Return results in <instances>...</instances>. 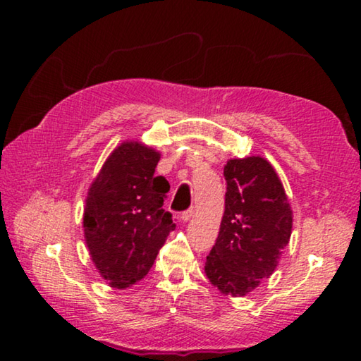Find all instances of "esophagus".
<instances>
[{
    "instance_id": "34e87169",
    "label": "esophagus",
    "mask_w": 361,
    "mask_h": 361,
    "mask_svg": "<svg viewBox=\"0 0 361 361\" xmlns=\"http://www.w3.org/2000/svg\"><path fill=\"white\" fill-rule=\"evenodd\" d=\"M192 215H194V210H192V209H189V210H186V212H183L180 218H181V221H183V223H188L189 219L192 218Z\"/></svg>"
}]
</instances>
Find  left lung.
I'll return each instance as SVG.
<instances>
[{
	"mask_svg": "<svg viewBox=\"0 0 361 361\" xmlns=\"http://www.w3.org/2000/svg\"><path fill=\"white\" fill-rule=\"evenodd\" d=\"M224 215L205 274L226 296H247L276 271L288 245L293 210L282 181L267 159H229Z\"/></svg>",
	"mask_w": 361,
	"mask_h": 361,
	"instance_id": "1",
	"label": "left lung"
}]
</instances>
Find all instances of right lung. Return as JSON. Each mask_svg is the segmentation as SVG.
Listing matches in <instances>:
<instances>
[{"instance_id": "1", "label": "right lung", "mask_w": 361, "mask_h": 361, "mask_svg": "<svg viewBox=\"0 0 361 361\" xmlns=\"http://www.w3.org/2000/svg\"><path fill=\"white\" fill-rule=\"evenodd\" d=\"M161 152L142 142L116 146L89 188L82 228L90 259L113 288L142 280L176 228L162 209L170 185L154 176Z\"/></svg>"}]
</instances>
